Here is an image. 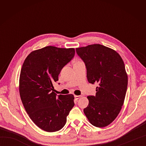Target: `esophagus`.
I'll list each match as a JSON object with an SVG mask.
<instances>
[{"mask_svg": "<svg viewBox=\"0 0 146 146\" xmlns=\"http://www.w3.org/2000/svg\"><path fill=\"white\" fill-rule=\"evenodd\" d=\"M81 97H82V96H81V95H75V100H78V99L80 98Z\"/></svg>", "mask_w": 146, "mask_h": 146, "instance_id": "34e87169", "label": "esophagus"}]
</instances>
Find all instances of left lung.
Returning a JSON list of instances; mask_svg holds the SVG:
<instances>
[{"instance_id":"obj_1","label":"left lung","mask_w":146,"mask_h":146,"mask_svg":"<svg viewBox=\"0 0 146 146\" xmlns=\"http://www.w3.org/2000/svg\"><path fill=\"white\" fill-rule=\"evenodd\" d=\"M85 63L89 83H97L95 96H88L83 110L91 124L104 127L113 122L124 102L128 77L124 63L113 49L99 44L76 48Z\"/></svg>"}]
</instances>
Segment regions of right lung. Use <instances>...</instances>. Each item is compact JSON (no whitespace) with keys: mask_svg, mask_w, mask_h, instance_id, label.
<instances>
[{"mask_svg":"<svg viewBox=\"0 0 146 146\" xmlns=\"http://www.w3.org/2000/svg\"><path fill=\"white\" fill-rule=\"evenodd\" d=\"M74 48L48 46L32 51L24 61L19 77V94L30 119L43 131L63 127L75 104L72 94L54 92L60 71L75 55Z\"/></svg>","mask_w":146,"mask_h":146,"instance_id":"1","label":"right lung"}]
</instances>
